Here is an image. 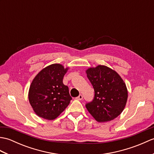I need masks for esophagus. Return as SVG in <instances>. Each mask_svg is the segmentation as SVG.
Segmentation results:
<instances>
[{"label":"esophagus","mask_w":154,"mask_h":154,"mask_svg":"<svg viewBox=\"0 0 154 154\" xmlns=\"http://www.w3.org/2000/svg\"><path fill=\"white\" fill-rule=\"evenodd\" d=\"M76 99L77 100H82L83 99V95H82V94H79V96H78L77 97H76Z\"/></svg>","instance_id":"obj_1"}]
</instances>
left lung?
<instances>
[{"instance_id": "obj_1", "label": "left lung", "mask_w": 154, "mask_h": 154, "mask_svg": "<svg viewBox=\"0 0 154 154\" xmlns=\"http://www.w3.org/2000/svg\"><path fill=\"white\" fill-rule=\"evenodd\" d=\"M86 73L94 91L93 101L85 104L89 112L98 122L116 119L122 113L127 102L125 83L115 71L105 65L90 67Z\"/></svg>"}]
</instances>
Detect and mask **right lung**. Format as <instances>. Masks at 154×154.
<instances>
[{"label": "right lung", "instance_id": "right-lung-1", "mask_svg": "<svg viewBox=\"0 0 154 154\" xmlns=\"http://www.w3.org/2000/svg\"><path fill=\"white\" fill-rule=\"evenodd\" d=\"M68 69L59 63L51 64L39 72L32 81L28 99L38 116L54 120L69 105L72 98L68 87L63 83Z\"/></svg>", "mask_w": 154, "mask_h": 154}]
</instances>
